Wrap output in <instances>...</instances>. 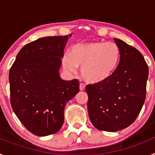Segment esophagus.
<instances>
[{
    "label": "esophagus",
    "mask_w": 155,
    "mask_h": 155,
    "mask_svg": "<svg viewBox=\"0 0 155 155\" xmlns=\"http://www.w3.org/2000/svg\"><path fill=\"white\" fill-rule=\"evenodd\" d=\"M85 89V84H83V83H81L80 84V90L81 91H84Z\"/></svg>",
    "instance_id": "34e87169"
}]
</instances>
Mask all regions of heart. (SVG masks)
Here are the masks:
<instances>
[{"label":"heart","instance_id":"heart-1","mask_svg":"<svg viewBox=\"0 0 155 155\" xmlns=\"http://www.w3.org/2000/svg\"><path fill=\"white\" fill-rule=\"evenodd\" d=\"M120 59V50L114 42H89L78 43L62 57L64 69L76 72L81 66V74L91 83H98L109 78Z\"/></svg>","mask_w":155,"mask_h":155}]
</instances>
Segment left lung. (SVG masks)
Masks as SVG:
<instances>
[{"label": "left lung", "instance_id": "8db88e82", "mask_svg": "<svg viewBox=\"0 0 155 155\" xmlns=\"http://www.w3.org/2000/svg\"><path fill=\"white\" fill-rule=\"evenodd\" d=\"M120 50L118 66L109 78L88 84L87 111L99 130L116 132L135 121L146 98L148 66L136 48L114 39Z\"/></svg>", "mask_w": 155, "mask_h": 155}]
</instances>
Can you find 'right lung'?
<instances>
[{"label": "right lung", "instance_id": "add662e5", "mask_svg": "<svg viewBox=\"0 0 155 155\" xmlns=\"http://www.w3.org/2000/svg\"><path fill=\"white\" fill-rule=\"evenodd\" d=\"M71 35L40 38L21 48L9 72L11 105L24 127L39 137L58 132L64 108L79 91L77 79L64 81L59 69Z\"/></svg>", "mask_w": 155, "mask_h": 155}]
</instances>
